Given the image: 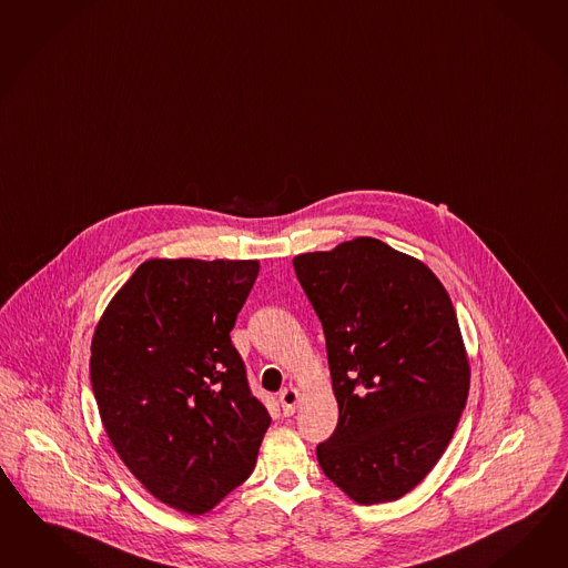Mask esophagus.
<instances>
[{"label":"esophagus","instance_id":"34e87169","mask_svg":"<svg viewBox=\"0 0 568 568\" xmlns=\"http://www.w3.org/2000/svg\"><path fill=\"white\" fill-rule=\"evenodd\" d=\"M278 400H281L283 414L293 415L295 414V409H297V403H300V390L290 386V388H285V390L278 395Z\"/></svg>","mask_w":568,"mask_h":568}]
</instances>
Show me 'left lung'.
<instances>
[{
    "instance_id": "8db88e82",
    "label": "left lung",
    "mask_w": 568,
    "mask_h": 568,
    "mask_svg": "<svg viewBox=\"0 0 568 568\" xmlns=\"http://www.w3.org/2000/svg\"><path fill=\"white\" fill-rule=\"evenodd\" d=\"M323 323L338 424L316 455L357 505L399 500L450 443L469 395L453 302L422 261L376 237L293 258Z\"/></svg>"
}]
</instances>
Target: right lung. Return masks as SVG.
Returning a JSON list of instances; mask_svg holds the SVG:
<instances>
[{
    "mask_svg": "<svg viewBox=\"0 0 568 568\" xmlns=\"http://www.w3.org/2000/svg\"><path fill=\"white\" fill-rule=\"evenodd\" d=\"M258 271V261L142 262L92 335L109 443L156 500L187 515L247 479L271 426L230 337Z\"/></svg>",
    "mask_w": 568,
    "mask_h": 568,
    "instance_id": "1",
    "label": "right lung"
}]
</instances>
